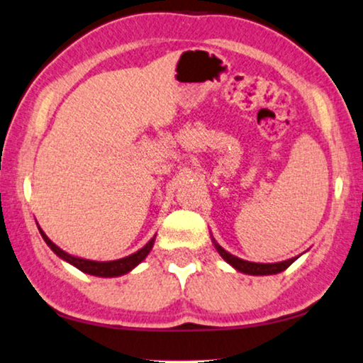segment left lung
Returning <instances> with one entry per match:
<instances>
[{
    "label": "left lung",
    "mask_w": 363,
    "mask_h": 363,
    "mask_svg": "<svg viewBox=\"0 0 363 363\" xmlns=\"http://www.w3.org/2000/svg\"><path fill=\"white\" fill-rule=\"evenodd\" d=\"M212 243L218 252V255H220V257L225 259L230 267H233L240 273L253 274V277H267V274L281 273L289 267V264H293L296 262V258H289L286 259V262H279V263H252V262H247V259L235 257L232 253H228L227 250H223L220 245L216 242V238L213 237H212Z\"/></svg>",
    "instance_id": "obj_1"
}]
</instances>
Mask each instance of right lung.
<instances>
[{
  "label": "right lung",
  "instance_id": "add662e5",
  "mask_svg": "<svg viewBox=\"0 0 363 363\" xmlns=\"http://www.w3.org/2000/svg\"><path fill=\"white\" fill-rule=\"evenodd\" d=\"M39 232L43 235L44 242L48 243V247L52 250V252L57 255L59 258H62L64 262H67L75 267L80 272H84L86 274H91V277H100V278H115V277H121V274L130 273L133 268H136L143 259H145L150 252L155 247V240L156 235L152 237L150 242H147L145 247L138 250V252L128 255V257L120 258V259H113V262H94V259H85V258H79L74 257V255H69L67 252H64L62 248H59L52 240H50L48 235L43 232V228L39 227Z\"/></svg>",
  "mask_w": 363,
  "mask_h": 363
}]
</instances>
